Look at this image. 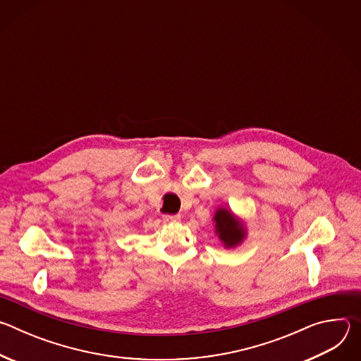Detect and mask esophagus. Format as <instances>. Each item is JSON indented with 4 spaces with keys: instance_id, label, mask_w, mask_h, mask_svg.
<instances>
[{
    "instance_id": "1",
    "label": "esophagus",
    "mask_w": 361,
    "mask_h": 361,
    "mask_svg": "<svg viewBox=\"0 0 361 361\" xmlns=\"http://www.w3.org/2000/svg\"><path fill=\"white\" fill-rule=\"evenodd\" d=\"M181 217L178 214H164L163 216V220L167 221V223H171V221H178Z\"/></svg>"
}]
</instances>
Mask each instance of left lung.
<instances>
[{"label":"left lung","instance_id":"left-lung-1","mask_svg":"<svg viewBox=\"0 0 361 361\" xmlns=\"http://www.w3.org/2000/svg\"><path fill=\"white\" fill-rule=\"evenodd\" d=\"M214 220H216V228H217L219 237L226 244V247L237 245L243 240L244 228L241 223L235 220L228 210L226 209L217 210Z\"/></svg>","mask_w":361,"mask_h":361}]
</instances>
